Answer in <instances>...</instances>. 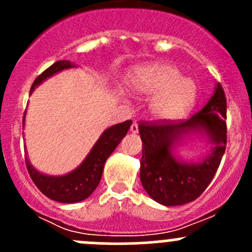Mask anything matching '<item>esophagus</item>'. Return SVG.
Segmentation results:
<instances>
[{
  "mask_svg": "<svg viewBox=\"0 0 252 252\" xmlns=\"http://www.w3.org/2000/svg\"><path fill=\"white\" fill-rule=\"evenodd\" d=\"M130 131H131V133H134V134H136L139 131V126H138V123H136V122H133V124L130 126Z\"/></svg>",
  "mask_w": 252,
  "mask_h": 252,
  "instance_id": "obj_1",
  "label": "esophagus"
}]
</instances>
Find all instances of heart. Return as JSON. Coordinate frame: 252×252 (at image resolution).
<instances>
[{
    "label": "heart",
    "instance_id": "heart-1",
    "mask_svg": "<svg viewBox=\"0 0 252 252\" xmlns=\"http://www.w3.org/2000/svg\"><path fill=\"white\" fill-rule=\"evenodd\" d=\"M128 88L135 95H154L150 100L151 116L158 121L180 118L195 102L197 86L190 78L168 63L136 67L128 77Z\"/></svg>",
    "mask_w": 252,
    "mask_h": 252
}]
</instances>
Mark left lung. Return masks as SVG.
<instances>
[{"mask_svg": "<svg viewBox=\"0 0 252 252\" xmlns=\"http://www.w3.org/2000/svg\"><path fill=\"white\" fill-rule=\"evenodd\" d=\"M227 100L222 85L201 111L189 121L140 122L142 141L140 180L150 197L164 206H179L196 200L210 185L227 146ZM204 130L214 145L199 164L175 158L173 149L183 136Z\"/></svg>", "mask_w": 252, "mask_h": 252, "instance_id": "1", "label": "left lung"}]
</instances>
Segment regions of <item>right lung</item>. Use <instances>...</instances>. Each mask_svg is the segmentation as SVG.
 I'll list each match as a JSON object with an SVG mask.
<instances>
[{"mask_svg":"<svg viewBox=\"0 0 252 252\" xmlns=\"http://www.w3.org/2000/svg\"><path fill=\"white\" fill-rule=\"evenodd\" d=\"M72 67H74V64H72L69 61H58V62L53 63L51 67H48L35 79L32 86V91L47 78L52 77L53 74L61 72V70ZM130 126L131 121H126L123 123L116 124V126L106 129L102 135L96 141V144L94 145L83 163L73 172L65 175H61V177H51V175L40 173L30 164L28 157H25V163H27L30 178L42 194L57 202L73 204V202H79L88 199L100 183L106 159L118 146L122 139L126 136Z\"/></svg>","mask_w":252,"mask_h":252,"instance_id":"obj_1","label":"right lung"}]
</instances>
